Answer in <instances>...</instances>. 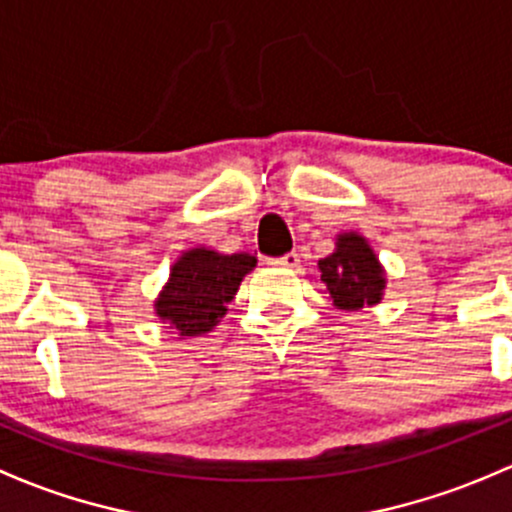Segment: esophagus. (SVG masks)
I'll use <instances>...</instances> for the list:
<instances>
[{"label":"esophagus","mask_w":512,"mask_h":512,"mask_svg":"<svg viewBox=\"0 0 512 512\" xmlns=\"http://www.w3.org/2000/svg\"><path fill=\"white\" fill-rule=\"evenodd\" d=\"M271 266H281V268H295L300 263V256L295 254V251H291V254H283V256H278V258H271Z\"/></svg>","instance_id":"esophagus-1"}]
</instances>
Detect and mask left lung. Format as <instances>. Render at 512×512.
Wrapping results in <instances>:
<instances>
[{
  "label": "left lung",
  "instance_id": "8db88e82",
  "mask_svg": "<svg viewBox=\"0 0 512 512\" xmlns=\"http://www.w3.org/2000/svg\"><path fill=\"white\" fill-rule=\"evenodd\" d=\"M320 281L328 286L330 298L345 310H360L379 303L384 291L382 266L367 241L357 234H342L335 254L318 261Z\"/></svg>",
  "mask_w": 512,
  "mask_h": 512
}]
</instances>
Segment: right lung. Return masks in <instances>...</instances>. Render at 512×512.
I'll use <instances>...</instances> for the list:
<instances>
[{
    "label": "right lung",
    "mask_w": 512,
    "mask_h": 512,
    "mask_svg": "<svg viewBox=\"0 0 512 512\" xmlns=\"http://www.w3.org/2000/svg\"><path fill=\"white\" fill-rule=\"evenodd\" d=\"M256 266L249 254H217L209 249L187 251L175 263L170 283L155 308L179 335H202L219 323L226 303L234 298L241 278Z\"/></svg>",
    "instance_id": "1"
}]
</instances>
